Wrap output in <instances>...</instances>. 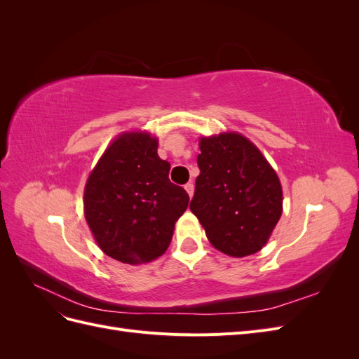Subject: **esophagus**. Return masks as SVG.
Segmentation results:
<instances>
[{
	"mask_svg": "<svg viewBox=\"0 0 359 359\" xmlns=\"http://www.w3.org/2000/svg\"><path fill=\"white\" fill-rule=\"evenodd\" d=\"M184 189H186V191L189 193V196L191 198V196H193V193H194V186H193V182H187L186 186H184Z\"/></svg>",
	"mask_w": 359,
	"mask_h": 359,
	"instance_id": "esophagus-1",
	"label": "esophagus"
}]
</instances>
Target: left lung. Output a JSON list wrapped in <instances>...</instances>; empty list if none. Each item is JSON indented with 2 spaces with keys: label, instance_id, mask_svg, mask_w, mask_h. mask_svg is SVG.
Here are the masks:
<instances>
[{
  "label": "left lung",
  "instance_id": "obj_1",
  "mask_svg": "<svg viewBox=\"0 0 359 359\" xmlns=\"http://www.w3.org/2000/svg\"><path fill=\"white\" fill-rule=\"evenodd\" d=\"M201 175L190 203L219 252L245 257L262 250L283 212V189L274 168L244 135L199 137Z\"/></svg>",
  "mask_w": 359,
  "mask_h": 359
}]
</instances>
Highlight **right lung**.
Instances as JSON below:
<instances>
[{
    "label": "right lung",
    "instance_id": "1",
    "mask_svg": "<svg viewBox=\"0 0 359 359\" xmlns=\"http://www.w3.org/2000/svg\"><path fill=\"white\" fill-rule=\"evenodd\" d=\"M158 139L128 130L111 140L83 189V214L102 252L128 265L149 264L166 252L189 194L169 181Z\"/></svg>",
    "mask_w": 359,
    "mask_h": 359
}]
</instances>
